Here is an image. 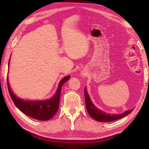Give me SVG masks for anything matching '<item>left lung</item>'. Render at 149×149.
Listing matches in <instances>:
<instances>
[{"instance_id":"obj_1","label":"left lung","mask_w":149,"mask_h":149,"mask_svg":"<svg viewBox=\"0 0 149 149\" xmlns=\"http://www.w3.org/2000/svg\"><path fill=\"white\" fill-rule=\"evenodd\" d=\"M85 105H86V108L87 112L89 113L91 117H92L93 119L95 120L99 121V122H112V121H115L119 120L120 118L125 117V116L130 114L132 112L133 109L125 111V112L120 114H107L102 111L98 109L97 107H95V105L93 104L91 100L89 99V95L87 94L86 89L85 88Z\"/></svg>"}]
</instances>
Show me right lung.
Masks as SVG:
<instances>
[{"label": "right lung", "instance_id": "obj_1", "mask_svg": "<svg viewBox=\"0 0 149 149\" xmlns=\"http://www.w3.org/2000/svg\"><path fill=\"white\" fill-rule=\"evenodd\" d=\"M70 78V75L65 77L59 83L56 94L50 99L44 101H27L17 98L10 89L7 78L8 92L14 104L18 109L28 116L35 119L46 121L54 116L59 108L60 93L62 85Z\"/></svg>", "mask_w": 149, "mask_h": 149}]
</instances>
